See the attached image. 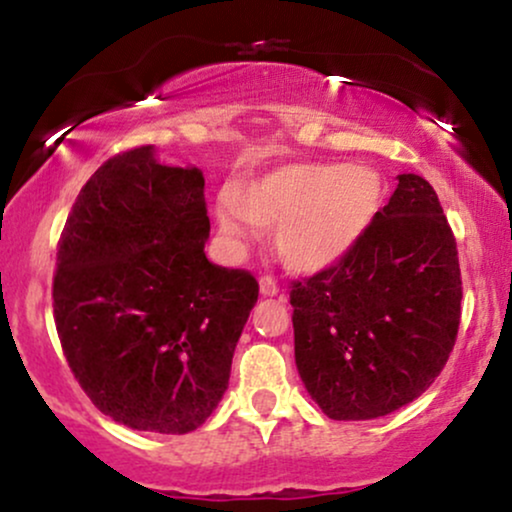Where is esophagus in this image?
<instances>
[{"label": "esophagus", "instance_id": "34e87169", "mask_svg": "<svg viewBox=\"0 0 512 512\" xmlns=\"http://www.w3.org/2000/svg\"><path fill=\"white\" fill-rule=\"evenodd\" d=\"M260 293L262 296H279V284H276L272 276H264L260 281Z\"/></svg>", "mask_w": 512, "mask_h": 512}]
</instances>
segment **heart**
<instances>
[{
  "label": "heart",
  "instance_id": "1",
  "mask_svg": "<svg viewBox=\"0 0 512 512\" xmlns=\"http://www.w3.org/2000/svg\"><path fill=\"white\" fill-rule=\"evenodd\" d=\"M385 202L383 175L370 166L289 163L223 197L219 223L243 240L257 226H276L274 245L296 272L339 262L368 233Z\"/></svg>",
  "mask_w": 512,
  "mask_h": 512
}]
</instances>
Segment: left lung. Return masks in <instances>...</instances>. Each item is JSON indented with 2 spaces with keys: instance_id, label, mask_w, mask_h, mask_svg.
I'll return each mask as SVG.
<instances>
[{
  "instance_id": "left-lung-1",
  "label": "left lung",
  "mask_w": 512,
  "mask_h": 512,
  "mask_svg": "<svg viewBox=\"0 0 512 512\" xmlns=\"http://www.w3.org/2000/svg\"><path fill=\"white\" fill-rule=\"evenodd\" d=\"M399 185L339 262L291 284L301 380L334 421L414 402L448 363L460 327L457 243L421 175Z\"/></svg>"
}]
</instances>
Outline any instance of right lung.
Wrapping results in <instances>:
<instances>
[{
    "label": "right lung",
    "mask_w": 512,
    "mask_h": 512,
    "mask_svg": "<svg viewBox=\"0 0 512 512\" xmlns=\"http://www.w3.org/2000/svg\"><path fill=\"white\" fill-rule=\"evenodd\" d=\"M199 168L122 151L88 178L57 245L52 308L74 378L105 416L190 433L219 407L255 276L204 255Z\"/></svg>",
    "instance_id": "1"
}]
</instances>
